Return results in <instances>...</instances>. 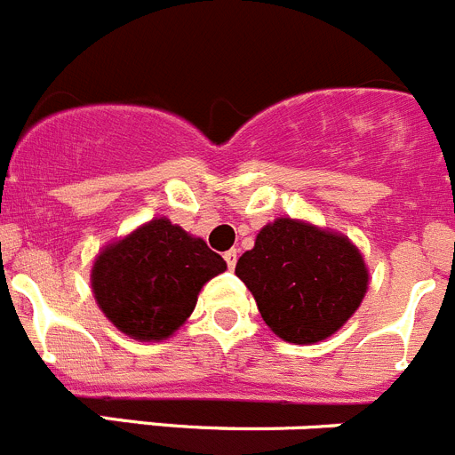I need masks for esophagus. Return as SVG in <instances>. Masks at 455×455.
I'll return each mask as SVG.
<instances>
[{
    "mask_svg": "<svg viewBox=\"0 0 455 455\" xmlns=\"http://www.w3.org/2000/svg\"><path fill=\"white\" fill-rule=\"evenodd\" d=\"M225 264H228V268L230 270H235V266H236V259H239V250H228V252H225Z\"/></svg>",
    "mask_w": 455,
    "mask_h": 455,
    "instance_id": "1",
    "label": "esophagus"
}]
</instances>
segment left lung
<instances>
[{"instance_id":"8db88e82","label":"left lung","mask_w":455,"mask_h":455,"mask_svg":"<svg viewBox=\"0 0 455 455\" xmlns=\"http://www.w3.org/2000/svg\"><path fill=\"white\" fill-rule=\"evenodd\" d=\"M270 331L314 345L339 331L363 302L370 270L345 235L302 219L266 223L235 268Z\"/></svg>"}]
</instances>
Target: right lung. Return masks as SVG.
<instances>
[{
	"label": "right lung",
	"mask_w": 455,
	"mask_h": 455,
	"mask_svg": "<svg viewBox=\"0 0 455 455\" xmlns=\"http://www.w3.org/2000/svg\"><path fill=\"white\" fill-rule=\"evenodd\" d=\"M223 257L200 236L166 216H156L99 250L90 284L99 309L128 339H171L191 311L200 289L225 273Z\"/></svg>",
	"instance_id": "obj_1"
}]
</instances>
